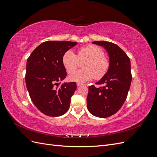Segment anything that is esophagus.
Masks as SVG:
<instances>
[{
	"label": "esophagus",
	"mask_w": 157,
	"mask_h": 157,
	"mask_svg": "<svg viewBox=\"0 0 157 157\" xmlns=\"http://www.w3.org/2000/svg\"><path fill=\"white\" fill-rule=\"evenodd\" d=\"M82 84H81V83H77V86H78V87H80V86H82Z\"/></svg>",
	"instance_id": "1"
}]
</instances>
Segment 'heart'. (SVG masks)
Here are the masks:
<instances>
[{"label": "heart", "mask_w": 157, "mask_h": 157, "mask_svg": "<svg viewBox=\"0 0 157 157\" xmlns=\"http://www.w3.org/2000/svg\"><path fill=\"white\" fill-rule=\"evenodd\" d=\"M103 56V50L95 45H88L79 48L77 55L72 50L65 52L62 57V63L69 73L78 68L79 60H85L83 64L84 69L71 73L69 76V80L84 82L95 77L96 79L101 78L109 67V61Z\"/></svg>", "instance_id": "1"}]
</instances>
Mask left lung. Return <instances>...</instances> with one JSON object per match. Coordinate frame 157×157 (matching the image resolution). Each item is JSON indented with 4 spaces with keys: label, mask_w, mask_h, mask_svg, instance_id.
<instances>
[{
    "label": "left lung",
    "mask_w": 157,
    "mask_h": 157,
    "mask_svg": "<svg viewBox=\"0 0 157 157\" xmlns=\"http://www.w3.org/2000/svg\"><path fill=\"white\" fill-rule=\"evenodd\" d=\"M103 47L109 57L107 73L97 82L103 86L88 87L87 108L89 112L100 118L115 114L124 103L132 81L130 60L118 45L107 41H94Z\"/></svg>",
    "instance_id": "obj_1"
}]
</instances>
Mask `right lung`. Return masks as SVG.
<instances>
[{"label": "right lung", "mask_w": 157, "mask_h": 157, "mask_svg": "<svg viewBox=\"0 0 157 157\" xmlns=\"http://www.w3.org/2000/svg\"><path fill=\"white\" fill-rule=\"evenodd\" d=\"M77 42L48 40L33 50L27 61L25 82L33 103L44 115L59 117L68 111L77 89L75 82H61L67 76L62 57Z\"/></svg>", "instance_id": "add662e5"}]
</instances>
